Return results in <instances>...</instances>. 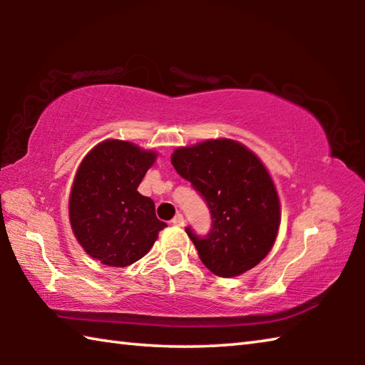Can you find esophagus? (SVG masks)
Instances as JSON below:
<instances>
[{"label": "esophagus", "instance_id": "esophagus-1", "mask_svg": "<svg viewBox=\"0 0 365 365\" xmlns=\"http://www.w3.org/2000/svg\"><path fill=\"white\" fill-rule=\"evenodd\" d=\"M172 224H174L175 227H183L185 225V219L182 214H177L174 219H172Z\"/></svg>", "mask_w": 365, "mask_h": 365}]
</instances>
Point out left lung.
I'll return each mask as SVG.
<instances>
[{
    "label": "left lung",
    "mask_w": 365,
    "mask_h": 365,
    "mask_svg": "<svg viewBox=\"0 0 365 365\" xmlns=\"http://www.w3.org/2000/svg\"><path fill=\"white\" fill-rule=\"evenodd\" d=\"M170 160L211 209L212 228L206 237L187 228L202 264L224 279L256 267L280 227L279 193L262 160L230 138L177 148Z\"/></svg>",
    "instance_id": "obj_1"
}]
</instances>
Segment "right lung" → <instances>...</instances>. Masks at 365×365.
<instances>
[{"mask_svg":"<svg viewBox=\"0 0 365 365\" xmlns=\"http://www.w3.org/2000/svg\"><path fill=\"white\" fill-rule=\"evenodd\" d=\"M158 153L132 141L104 140L80 163L69 196L72 232L85 252L109 267H127L153 248L165 222L137 188Z\"/></svg>","mask_w":365,"mask_h":365,"instance_id":"right-lung-1","label":"right lung"}]
</instances>
